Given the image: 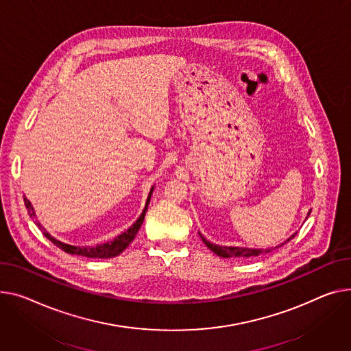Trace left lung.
Here are the masks:
<instances>
[{
  "label": "left lung",
  "mask_w": 351,
  "mask_h": 351,
  "mask_svg": "<svg viewBox=\"0 0 351 351\" xmlns=\"http://www.w3.org/2000/svg\"><path fill=\"white\" fill-rule=\"evenodd\" d=\"M309 215V213H308ZM296 234V232H295ZM295 234L293 236H291L285 243H288V241H291L293 237H295ZM199 236H200V239H202V241L207 245V248H210L212 250L215 254H217L219 256H223V258H231V256H244V258H250V256H256V255H261V254H264V252H269V251H272L271 248H268V250H260V248H245V247H226V245H216V244H213V243H210V241H207L200 232H199ZM284 243V244H285ZM284 244H281V245H284ZM279 245V247H281Z\"/></svg>",
  "instance_id": "8db88e82"
}]
</instances>
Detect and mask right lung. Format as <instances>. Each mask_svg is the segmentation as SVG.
<instances>
[{
	"label": "right lung",
	"mask_w": 351,
	"mask_h": 351,
	"mask_svg": "<svg viewBox=\"0 0 351 351\" xmlns=\"http://www.w3.org/2000/svg\"><path fill=\"white\" fill-rule=\"evenodd\" d=\"M152 192H154V186L149 191V195H148V199H147V203H145V207L143 210L141 216H139L136 219V221L128 228L125 230L124 232H121L120 236H117L112 241H107L104 244H99L96 247H77V245H70V244H64L56 239H53L48 231H46L39 223L38 226L43 230V236L48 239L49 241H52L56 247H59L60 250H63L64 252L67 254H75V255H82V256H87V258H112V256L121 254L128 245L130 243L135 239L136 232L139 230V227H141L143 221H144V217H145V213L148 210V204H149V200H151V196H152ZM23 202H25V206L28 208V213L31 217H35V212H34V207L31 204V202L25 197L23 199Z\"/></svg>",
	"instance_id": "right-lung-1"
}]
</instances>
